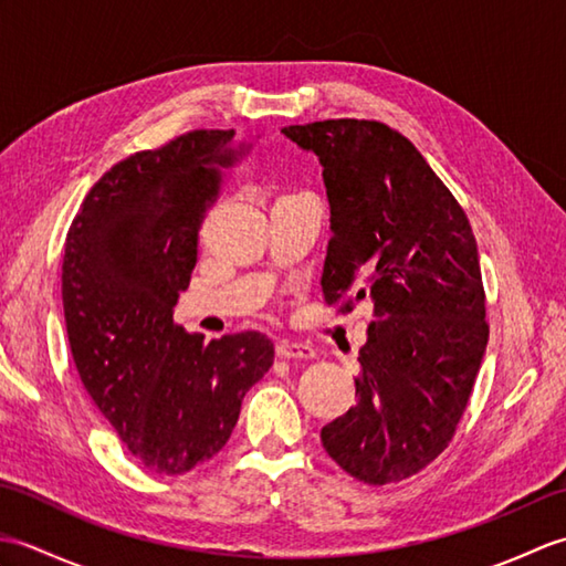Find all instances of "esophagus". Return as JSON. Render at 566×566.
<instances>
[{"instance_id":"obj_1","label":"esophagus","mask_w":566,"mask_h":566,"mask_svg":"<svg viewBox=\"0 0 566 566\" xmlns=\"http://www.w3.org/2000/svg\"><path fill=\"white\" fill-rule=\"evenodd\" d=\"M276 357H282V359H314L316 350L306 343L280 340V343H276Z\"/></svg>"}]
</instances>
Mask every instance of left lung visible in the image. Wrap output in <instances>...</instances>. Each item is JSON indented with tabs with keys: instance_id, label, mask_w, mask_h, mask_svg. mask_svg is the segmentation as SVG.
I'll list each match as a JSON object with an SVG mask.
<instances>
[{
	"instance_id": "left-lung-1",
	"label": "left lung",
	"mask_w": 566,
	"mask_h": 566,
	"mask_svg": "<svg viewBox=\"0 0 566 566\" xmlns=\"http://www.w3.org/2000/svg\"><path fill=\"white\" fill-rule=\"evenodd\" d=\"M316 153L331 203L328 304L371 298L357 403L321 430L326 452L365 484L420 472L448 448L486 353L476 240L460 203L413 143L379 122L282 128Z\"/></svg>"
}]
</instances>
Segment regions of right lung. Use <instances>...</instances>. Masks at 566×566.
I'll return each instance as SVG.
<instances>
[{"instance_id":"1","label":"right lung","mask_w":566,"mask_h":566,"mask_svg":"<svg viewBox=\"0 0 566 566\" xmlns=\"http://www.w3.org/2000/svg\"><path fill=\"white\" fill-rule=\"evenodd\" d=\"M235 130H191L116 163L84 197L63 258V308L84 389L136 460L185 474L231 438L272 367L268 335L207 340L172 314Z\"/></svg>"}]
</instances>
